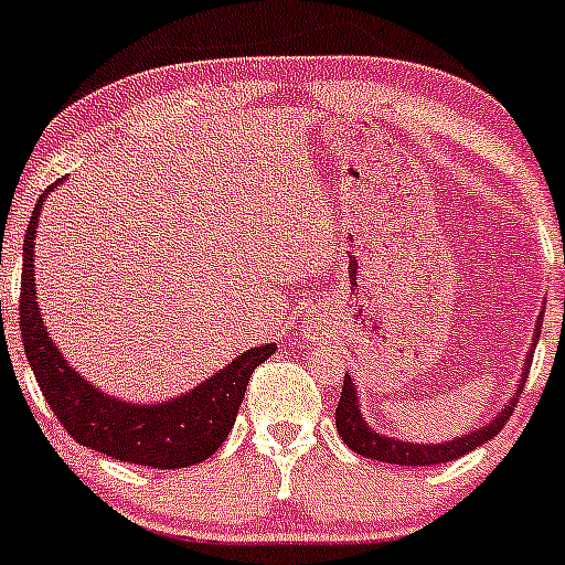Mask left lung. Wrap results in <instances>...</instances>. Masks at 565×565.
Instances as JSON below:
<instances>
[{
	"label": "left lung",
	"instance_id": "8db88e82",
	"mask_svg": "<svg viewBox=\"0 0 565 565\" xmlns=\"http://www.w3.org/2000/svg\"><path fill=\"white\" fill-rule=\"evenodd\" d=\"M539 333H541V322L535 324L533 341H539ZM530 363H533V358L527 355L525 374L530 372ZM522 388H525V380L520 383V391ZM520 391H516V396L511 398V404H505V407L500 409L498 418H494L489 426H483V429L470 431V435L457 437V440L440 443V446H418V443L391 440V437H383V435H377V431L369 429L366 420H363V415H361V409H358V393H355V388H352L350 374H347L344 388H341L339 407H335V429H339L341 440H344L352 451L361 454V457L385 461V465H404V467L443 465V461H454V459L465 457V454H470L472 448H478V446H483L487 440H492V437L503 429L505 420L511 418V413H514V404H516V398H520Z\"/></svg>",
	"mask_w": 565,
	"mask_h": 565
}]
</instances>
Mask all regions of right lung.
Here are the masks:
<instances>
[{"label":"right lung","mask_w":565,"mask_h":565,"mask_svg":"<svg viewBox=\"0 0 565 565\" xmlns=\"http://www.w3.org/2000/svg\"><path fill=\"white\" fill-rule=\"evenodd\" d=\"M43 199H38L24 235L19 324L24 352L49 407L73 440L128 465L174 470L210 459L230 437L250 374L276 352V344L243 352L224 372L167 404H125L84 383L49 339L38 311L32 248Z\"/></svg>","instance_id":"right-lung-1"}]
</instances>
